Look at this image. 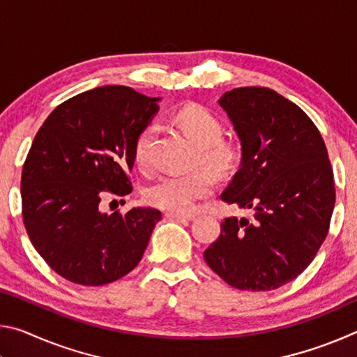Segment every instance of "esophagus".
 I'll return each mask as SVG.
<instances>
[{
    "mask_svg": "<svg viewBox=\"0 0 357 357\" xmlns=\"http://www.w3.org/2000/svg\"><path fill=\"white\" fill-rule=\"evenodd\" d=\"M165 215L168 217V219H178V220H193L195 219V215L193 214H183V213H165Z\"/></svg>",
    "mask_w": 357,
    "mask_h": 357,
    "instance_id": "obj_1",
    "label": "esophagus"
}]
</instances>
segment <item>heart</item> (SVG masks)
<instances>
[{
  "mask_svg": "<svg viewBox=\"0 0 357 357\" xmlns=\"http://www.w3.org/2000/svg\"><path fill=\"white\" fill-rule=\"evenodd\" d=\"M173 123L198 148L197 159L202 165L211 168L219 176H225L239 165L243 159V148L236 142L220 140L223 132L222 121L209 108L198 104L181 107L174 113ZM154 132V126L148 124L137 137L134 155L138 165L149 164V146ZM214 187L215 179L211 172L197 168L187 173L160 176L144 189L143 197L151 206L172 213H187L193 209L200 198L208 197Z\"/></svg>",
  "mask_w": 357,
  "mask_h": 357,
  "instance_id": "b5f03b06",
  "label": "heart"
}]
</instances>
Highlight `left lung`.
I'll list each match as a JSON object with an SVG mask.
<instances>
[{"label": "left lung", "instance_id": "left-lung-1", "mask_svg": "<svg viewBox=\"0 0 357 357\" xmlns=\"http://www.w3.org/2000/svg\"><path fill=\"white\" fill-rule=\"evenodd\" d=\"M219 105L243 148L220 198L253 219L227 217L203 257L233 288L269 291L296 279L328 236L335 204L328 149L313 121L273 89H231Z\"/></svg>", "mask_w": 357, "mask_h": 357}]
</instances>
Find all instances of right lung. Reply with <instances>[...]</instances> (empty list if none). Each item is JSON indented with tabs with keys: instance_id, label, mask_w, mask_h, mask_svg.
Returning <instances> with one entry per match:
<instances>
[{
	"instance_id": "right-lung-1",
	"label": "right lung",
	"mask_w": 357,
	"mask_h": 357,
	"mask_svg": "<svg viewBox=\"0 0 357 357\" xmlns=\"http://www.w3.org/2000/svg\"><path fill=\"white\" fill-rule=\"evenodd\" d=\"M159 100L128 86L94 88L58 105L36 134L22 172L23 223L64 279L99 287L140 263L160 211L107 214L100 200L132 192L135 140Z\"/></svg>"
}]
</instances>
